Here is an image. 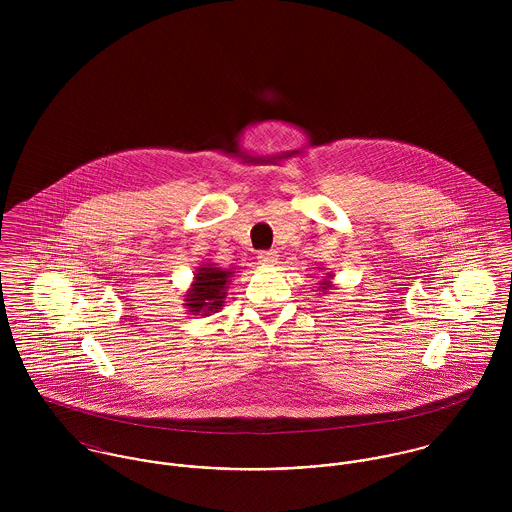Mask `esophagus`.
<instances>
[{
	"mask_svg": "<svg viewBox=\"0 0 512 512\" xmlns=\"http://www.w3.org/2000/svg\"><path fill=\"white\" fill-rule=\"evenodd\" d=\"M258 262L262 266H272V264L278 262V252L276 250H264V252L258 254Z\"/></svg>",
	"mask_w": 512,
	"mask_h": 512,
	"instance_id": "esophagus-1",
	"label": "esophagus"
}]
</instances>
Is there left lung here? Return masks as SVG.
<instances>
[{"label":"left lung","instance_id":"1","mask_svg":"<svg viewBox=\"0 0 512 512\" xmlns=\"http://www.w3.org/2000/svg\"><path fill=\"white\" fill-rule=\"evenodd\" d=\"M325 278H327V280H325V282H321V284H319V286H321V290H323V292H327V290H329V288H333V284H331V282H329V280H331V278H333V274H327V276H325Z\"/></svg>","mask_w":512,"mask_h":512}]
</instances>
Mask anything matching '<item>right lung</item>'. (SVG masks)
Masks as SVG:
<instances>
[{"label":"right lung","mask_w":512,"mask_h":512,"mask_svg":"<svg viewBox=\"0 0 512 512\" xmlns=\"http://www.w3.org/2000/svg\"><path fill=\"white\" fill-rule=\"evenodd\" d=\"M234 276V270H222L215 268L213 264L201 266L195 274V282L191 284L185 307L193 315H211L222 309L224 297H226V286L230 278Z\"/></svg>","instance_id":"add662e5"}]
</instances>
